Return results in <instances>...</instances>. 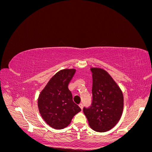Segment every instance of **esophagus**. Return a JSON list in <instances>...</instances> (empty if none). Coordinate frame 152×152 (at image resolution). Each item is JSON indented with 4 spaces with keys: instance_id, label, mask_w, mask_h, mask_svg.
I'll return each mask as SVG.
<instances>
[{
    "instance_id": "34e87169",
    "label": "esophagus",
    "mask_w": 152,
    "mask_h": 152,
    "mask_svg": "<svg viewBox=\"0 0 152 152\" xmlns=\"http://www.w3.org/2000/svg\"><path fill=\"white\" fill-rule=\"evenodd\" d=\"M79 107H80V108L82 110V109H83L84 105H83V104H82V103H80V104H79Z\"/></svg>"
}]
</instances>
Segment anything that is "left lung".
I'll list each match as a JSON object with an SVG mask.
<instances>
[{
    "label": "left lung",
    "mask_w": 152,
    "mask_h": 152,
    "mask_svg": "<svg viewBox=\"0 0 152 152\" xmlns=\"http://www.w3.org/2000/svg\"><path fill=\"white\" fill-rule=\"evenodd\" d=\"M93 100L83 112L90 127L95 131L106 132L120 120L124 108V96L120 87L103 69L92 68Z\"/></svg>",
    "instance_id": "obj_1"
}]
</instances>
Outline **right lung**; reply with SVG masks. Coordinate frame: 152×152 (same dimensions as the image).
Segmentation results:
<instances>
[{"mask_svg":"<svg viewBox=\"0 0 152 152\" xmlns=\"http://www.w3.org/2000/svg\"><path fill=\"white\" fill-rule=\"evenodd\" d=\"M75 69H64L56 73L41 92L38 107L45 122L56 129L67 127L75 115L81 111L73 101L68 84L75 73Z\"/></svg>","mask_w":152,"mask_h":152,"instance_id":"right-lung-1","label":"right lung"}]
</instances>
